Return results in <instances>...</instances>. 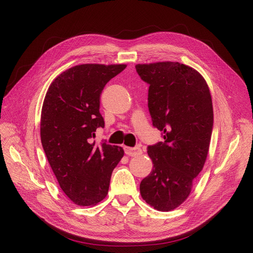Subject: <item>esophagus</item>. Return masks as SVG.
Here are the masks:
<instances>
[{
  "instance_id": "1",
  "label": "esophagus",
  "mask_w": 253,
  "mask_h": 253,
  "mask_svg": "<svg viewBox=\"0 0 253 253\" xmlns=\"http://www.w3.org/2000/svg\"><path fill=\"white\" fill-rule=\"evenodd\" d=\"M125 153L129 157H136V156H140V154H142L143 151L140 147H134V148L126 147L125 148Z\"/></svg>"
}]
</instances>
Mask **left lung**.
<instances>
[{"mask_svg":"<svg viewBox=\"0 0 253 253\" xmlns=\"http://www.w3.org/2000/svg\"><path fill=\"white\" fill-rule=\"evenodd\" d=\"M149 84L152 124L164 142L149 146L153 169L140 184L143 200L159 211H171L191 192L205 164L213 126L209 87L199 71L178 62L135 65Z\"/></svg>","mask_w":253,"mask_h":253,"instance_id":"1","label":"left lung"}]
</instances>
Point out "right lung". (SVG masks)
<instances>
[{"mask_svg": "<svg viewBox=\"0 0 253 253\" xmlns=\"http://www.w3.org/2000/svg\"><path fill=\"white\" fill-rule=\"evenodd\" d=\"M125 64H82L62 72L46 92L41 113V142L61 189L79 206L106 198L113 169L124 156L120 146L95 144L104 127L100 96Z\"/></svg>", "mask_w": 253, "mask_h": 253, "instance_id": "obj_1", "label": "right lung"}]
</instances>
